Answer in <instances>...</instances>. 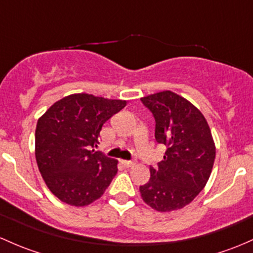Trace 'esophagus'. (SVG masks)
I'll return each mask as SVG.
<instances>
[{
    "label": "esophagus",
    "instance_id": "obj_1",
    "mask_svg": "<svg viewBox=\"0 0 253 253\" xmlns=\"http://www.w3.org/2000/svg\"><path fill=\"white\" fill-rule=\"evenodd\" d=\"M122 165L126 167H132L134 165V161H128V160H122Z\"/></svg>",
    "mask_w": 253,
    "mask_h": 253
}]
</instances>
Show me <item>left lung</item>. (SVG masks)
I'll list each match as a JSON object with an SVG mask.
<instances>
[{
  "instance_id": "obj_1",
  "label": "left lung",
  "mask_w": 253,
  "mask_h": 253,
  "mask_svg": "<svg viewBox=\"0 0 253 253\" xmlns=\"http://www.w3.org/2000/svg\"><path fill=\"white\" fill-rule=\"evenodd\" d=\"M155 119V139L166 145L164 160L150 166L140 185L145 204L159 212L183 209L204 189L216 158L206 119L185 98L164 91L140 98Z\"/></svg>"
}]
</instances>
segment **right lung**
Wrapping results in <instances>:
<instances>
[{
	"instance_id": "1",
	"label": "right lung",
	"mask_w": 253,
	"mask_h": 253,
	"mask_svg": "<svg viewBox=\"0 0 253 253\" xmlns=\"http://www.w3.org/2000/svg\"><path fill=\"white\" fill-rule=\"evenodd\" d=\"M126 100L86 93L53 104L37 121L35 155L48 189L63 203L86 206L104 194L118 172V161L95 151L103 125Z\"/></svg>"
}]
</instances>
